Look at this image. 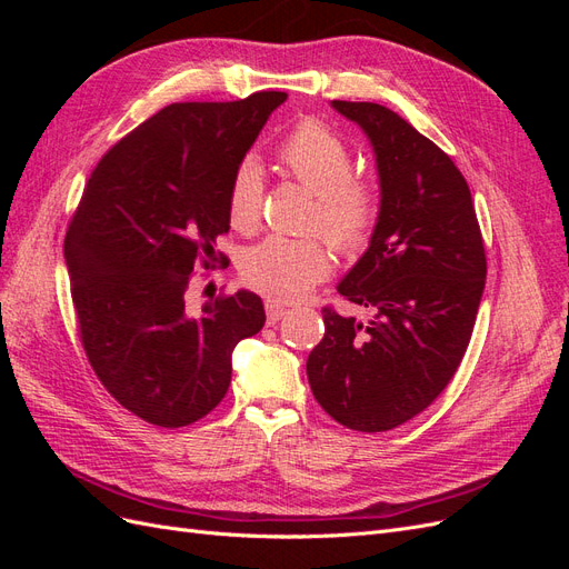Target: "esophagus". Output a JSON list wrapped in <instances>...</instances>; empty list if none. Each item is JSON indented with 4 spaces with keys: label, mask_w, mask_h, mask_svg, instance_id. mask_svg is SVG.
<instances>
[{
    "label": "esophagus",
    "mask_w": 569,
    "mask_h": 569,
    "mask_svg": "<svg viewBox=\"0 0 569 569\" xmlns=\"http://www.w3.org/2000/svg\"><path fill=\"white\" fill-rule=\"evenodd\" d=\"M284 313H287V306H282L280 301H266V316H268V325L280 322Z\"/></svg>",
    "instance_id": "obj_1"
}]
</instances>
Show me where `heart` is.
Returning <instances> with one entry per match:
<instances>
[{"instance_id":"b5f03b06","label":"heart","mask_w":569,"mask_h":569,"mask_svg":"<svg viewBox=\"0 0 569 569\" xmlns=\"http://www.w3.org/2000/svg\"><path fill=\"white\" fill-rule=\"evenodd\" d=\"M282 166L318 197L313 226L343 253L363 251L370 242L380 199L375 187L353 178V157L339 137L316 120H306L280 147ZM263 168L253 157L237 166L228 211L237 230H253L261 218ZM242 280L258 295L295 301L330 272V253L316 237L270 234L244 251Z\"/></svg>"}]
</instances>
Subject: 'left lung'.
<instances>
[{"instance_id": "left-lung-1", "label": "left lung", "mask_w": 569, "mask_h": 569, "mask_svg": "<svg viewBox=\"0 0 569 569\" xmlns=\"http://www.w3.org/2000/svg\"><path fill=\"white\" fill-rule=\"evenodd\" d=\"M366 132L380 176L370 247L337 291L370 318L325 308V337L308 356L316 401L356 432L416 418L451 382L468 349L487 256L456 163L387 107L332 101Z\"/></svg>"}]
</instances>
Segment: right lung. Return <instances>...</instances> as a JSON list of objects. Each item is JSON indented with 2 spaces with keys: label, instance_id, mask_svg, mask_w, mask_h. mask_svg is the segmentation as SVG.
Returning a JSON list of instances; mask_svg holds the SVG:
<instances>
[{
  "label": "right lung",
  "instance_id": "obj_1",
  "mask_svg": "<svg viewBox=\"0 0 569 569\" xmlns=\"http://www.w3.org/2000/svg\"><path fill=\"white\" fill-rule=\"evenodd\" d=\"M284 92L182 101L153 113L97 163L63 256L84 353L113 399L151 425L184 427L222 401L232 351L261 332V297L239 289L199 311L192 270L226 261L237 166Z\"/></svg>",
  "mask_w": 569,
  "mask_h": 569
}]
</instances>
